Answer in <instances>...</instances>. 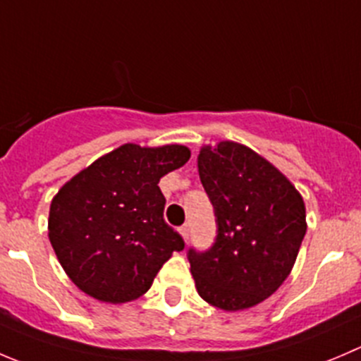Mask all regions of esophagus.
I'll list each match as a JSON object with an SVG mask.
<instances>
[{"instance_id": "1", "label": "esophagus", "mask_w": 361, "mask_h": 361, "mask_svg": "<svg viewBox=\"0 0 361 361\" xmlns=\"http://www.w3.org/2000/svg\"><path fill=\"white\" fill-rule=\"evenodd\" d=\"M180 233H181V236H183V240L187 241L188 236H190V227H188V224H185V226L180 227Z\"/></svg>"}]
</instances>
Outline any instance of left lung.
<instances>
[{
    "instance_id": "8db88e82",
    "label": "left lung",
    "mask_w": 361,
    "mask_h": 361,
    "mask_svg": "<svg viewBox=\"0 0 361 361\" xmlns=\"http://www.w3.org/2000/svg\"><path fill=\"white\" fill-rule=\"evenodd\" d=\"M199 178L215 209L212 248H188L199 296L234 312L274 295L291 274L307 231L305 202L275 166L243 145L201 148Z\"/></svg>"
}]
</instances>
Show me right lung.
<instances>
[{
	"label": "right lung",
	"mask_w": 361,
	"mask_h": 361,
	"mask_svg": "<svg viewBox=\"0 0 361 361\" xmlns=\"http://www.w3.org/2000/svg\"><path fill=\"white\" fill-rule=\"evenodd\" d=\"M181 145L120 146L66 181L49 212V240L70 281L95 300L145 295L185 241L164 220L160 178L185 166Z\"/></svg>",
	"instance_id": "add662e5"
}]
</instances>
